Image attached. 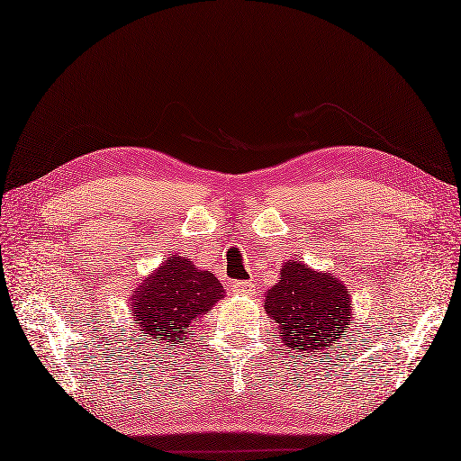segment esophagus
Wrapping results in <instances>:
<instances>
[{
    "mask_svg": "<svg viewBox=\"0 0 461 461\" xmlns=\"http://www.w3.org/2000/svg\"><path fill=\"white\" fill-rule=\"evenodd\" d=\"M231 292L241 294V296H253L255 285H253V282H247V280H238V282H233V285H231Z\"/></svg>",
    "mask_w": 461,
    "mask_h": 461,
    "instance_id": "obj_1",
    "label": "esophagus"
}]
</instances>
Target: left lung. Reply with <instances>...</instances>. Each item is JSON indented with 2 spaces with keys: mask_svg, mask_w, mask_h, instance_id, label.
<instances>
[{
  "mask_svg": "<svg viewBox=\"0 0 461 461\" xmlns=\"http://www.w3.org/2000/svg\"><path fill=\"white\" fill-rule=\"evenodd\" d=\"M265 312L278 323L282 343L296 354L317 357L343 343L352 302L335 275L288 261L280 268V280L267 292Z\"/></svg>",
  "mask_w": 461,
  "mask_h": 461,
  "instance_id": "left-lung-1",
  "label": "left lung"
}]
</instances>
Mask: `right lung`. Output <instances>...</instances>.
Masks as SVG:
<instances>
[{
    "label": "right lung",
    "instance_id": "obj_1",
    "mask_svg": "<svg viewBox=\"0 0 461 461\" xmlns=\"http://www.w3.org/2000/svg\"><path fill=\"white\" fill-rule=\"evenodd\" d=\"M226 292L210 270H200L191 258L171 255L130 298L134 321L156 345L176 347L191 335L193 323L206 315Z\"/></svg>",
    "mask_w": 461,
    "mask_h": 461
}]
</instances>
